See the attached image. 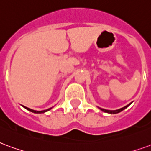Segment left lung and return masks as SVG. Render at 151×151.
Instances as JSON below:
<instances>
[{"label":"left lung","instance_id":"left-lung-1","mask_svg":"<svg viewBox=\"0 0 151 151\" xmlns=\"http://www.w3.org/2000/svg\"><path fill=\"white\" fill-rule=\"evenodd\" d=\"M132 103V102H130L129 104H128V105H127L126 106L122 107V108H120V109H118V110H106V109H102V108H100V107H98L100 110H101V111H103V112L105 113H108V114H118V113L121 112V111H122V110H124L125 109H127V107L129 106L130 104Z\"/></svg>","mask_w":151,"mask_h":151}]
</instances>
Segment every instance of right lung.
<instances>
[{
  "label": "right lung",
  "instance_id": "right-lung-1",
  "mask_svg": "<svg viewBox=\"0 0 151 151\" xmlns=\"http://www.w3.org/2000/svg\"><path fill=\"white\" fill-rule=\"evenodd\" d=\"M22 106L24 107V108H25L26 110H29V111H30V112L32 113H34V114H43V113H45L47 112V111H49V110H50L53 107H51V108H50V109H47V110H41V111H38V110H32V109H30V108H28V107H25L24 106Z\"/></svg>",
  "mask_w": 151,
  "mask_h": 151
}]
</instances>
